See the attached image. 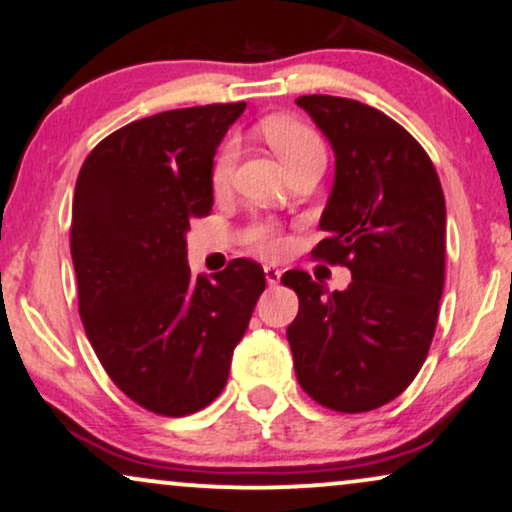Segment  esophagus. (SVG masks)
<instances>
[{
    "mask_svg": "<svg viewBox=\"0 0 512 512\" xmlns=\"http://www.w3.org/2000/svg\"><path fill=\"white\" fill-rule=\"evenodd\" d=\"M264 276H267V283L274 288V285H278V281H281V269L276 267H264Z\"/></svg>",
    "mask_w": 512,
    "mask_h": 512,
    "instance_id": "esophagus-1",
    "label": "esophagus"
}]
</instances>
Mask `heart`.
Here are the masks:
<instances>
[{"mask_svg": "<svg viewBox=\"0 0 512 512\" xmlns=\"http://www.w3.org/2000/svg\"><path fill=\"white\" fill-rule=\"evenodd\" d=\"M262 131H264V138L269 140V145L274 147V152L278 156H281L285 166H290L292 161L302 159V156L325 154L323 142L318 140V135L313 133L311 128L297 124V121L278 119V117L267 119L264 121ZM236 156H238V147L234 140L224 142L220 152H217L215 163H213V185L217 189L224 187L231 180V173H234V166H236ZM257 248H260L264 255L274 257L283 250V241L276 234H271V231H262V234L257 236Z\"/></svg>", "mask_w": 512, "mask_h": 512, "instance_id": "1", "label": "heart"}]
</instances>
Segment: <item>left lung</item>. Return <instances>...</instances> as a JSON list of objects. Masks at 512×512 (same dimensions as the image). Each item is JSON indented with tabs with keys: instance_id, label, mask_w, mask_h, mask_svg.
Masks as SVG:
<instances>
[{
	"instance_id": "left-lung-1",
	"label": "left lung",
	"mask_w": 512,
	"mask_h": 512,
	"mask_svg": "<svg viewBox=\"0 0 512 512\" xmlns=\"http://www.w3.org/2000/svg\"><path fill=\"white\" fill-rule=\"evenodd\" d=\"M335 152V185L311 255L346 264V290L306 271L281 281L297 292L288 325L299 386L330 410L370 412L398 398L431 349L445 288L447 210L424 147L358 100H295Z\"/></svg>"
}]
</instances>
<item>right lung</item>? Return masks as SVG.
<instances>
[{
  "mask_svg": "<svg viewBox=\"0 0 512 512\" xmlns=\"http://www.w3.org/2000/svg\"><path fill=\"white\" fill-rule=\"evenodd\" d=\"M245 102L133 121L88 154L72 201L79 316L109 379L163 417L213 403L267 278L234 260L192 276L187 231L213 210V156Z\"/></svg>",
  "mask_w": 512,
  "mask_h": 512,
  "instance_id": "1",
  "label": "right lung"
}]
</instances>
